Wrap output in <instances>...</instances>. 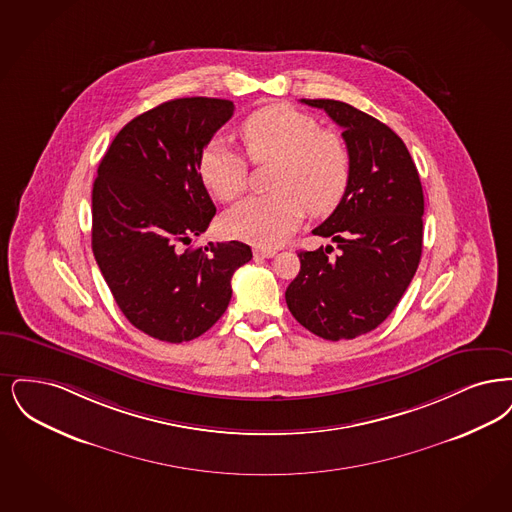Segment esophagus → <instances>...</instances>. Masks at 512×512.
Returning <instances> with one entry per match:
<instances>
[{"label": "esophagus", "instance_id": "obj_1", "mask_svg": "<svg viewBox=\"0 0 512 512\" xmlns=\"http://www.w3.org/2000/svg\"><path fill=\"white\" fill-rule=\"evenodd\" d=\"M254 256L256 258H273L275 250H271V248H254Z\"/></svg>", "mask_w": 512, "mask_h": 512}]
</instances>
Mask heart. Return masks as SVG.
Masks as SVG:
<instances>
[{"label":"heart","mask_w":512,"mask_h":512,"mask_svg":"<svg viewBox=\"0 0 512 512\" xmlns=\"http://www.w3.org/2000/svg\"><path fill=\"white\" fill-rule=\"evenodd\" d=\"M245 155L252 164L273 162L266 197H254L223 218V229L250 245L271 248L285 243L306 210L312 216L333 212L350 181V155L344 141L319 130L312 116L287 105H269L248 114L239 128ZM208 191L233 202L246 191L245 156L210 143L199 162Z\"/></svg>","instance_id":"obj_1"}]
</instances>
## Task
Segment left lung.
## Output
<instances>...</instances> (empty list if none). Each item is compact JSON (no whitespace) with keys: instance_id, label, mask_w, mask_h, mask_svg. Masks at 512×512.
<instances>
[{"instance_id":"1","label":"left lung","mask_w":512,"mask_h":512,"mask_svg":"<svg viewBox=\"0 0 512 512\" xmlns=\"http://www.w3.org/2000/svg\"><path fill=\"white\" fill-rule=\"evenodd\" d=\"M342 128L350 181L313 235L336 243L302 250L285 292L294 319L325 340L371 333L398 306L423 254V185L400 135L333 99H302Z\"/></svg>"}]
</instances>
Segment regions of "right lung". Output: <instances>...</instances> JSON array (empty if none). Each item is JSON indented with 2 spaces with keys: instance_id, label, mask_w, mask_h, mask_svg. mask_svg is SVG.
Masks as SVG:
<instances>
[{
  "instance_id": "1",
  "label": "right lung",
  "mask_w": 512,
  "mask_h": 512,
  "mask_svg": "<svg viewBox=\"0 0 512 512\" xmlns=\"http://www.w3.org/2000/svg\"><path fill=\"white\" fill-rule=\"evenodd\" d=\"M233 111L227 99L166 101L128 122L99 162L93 256L126 319L156 340L206 333L229 306L233 273L252 258L239 241L183 248L216 214L200 155Z\"/></svg>"
}]
</instances>
